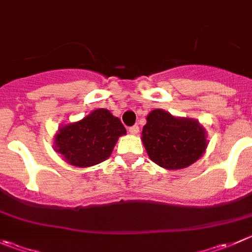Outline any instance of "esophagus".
Returning <instances> with one entry per match:
<instances>
[{"label":"esophagus","mask_w":252,"mask_h":252,"mask_svg":"<svg viewBox=\"0 0 252 252\" xmlns=\"http://www.w3.org/2000/svg\"><path fill=\"white\" fill-rule=\"evenodd\" d=\"M129 133H130V134H138V133H139V126H138V124H135V126H129Z\"/></svg>","instance_id":"esophagus-1"}]
</instances>
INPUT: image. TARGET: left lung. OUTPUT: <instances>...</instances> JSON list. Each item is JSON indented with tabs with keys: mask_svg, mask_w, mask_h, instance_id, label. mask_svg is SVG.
I'll list each match as a JSON object with an SVG mask.
<instances>
[{
	"mask_svg": "<svg viewBox=\"0 0 252 252\" xmlns=\"http://www.w3.org/2000/svg\"><path fill=\"white\" fill-rule=\"evenodd\" d=\"M146 121L141 139L149 158L161 167L185 168L206 150V131L198 122L175 118L161 109L150 112Z\"/></svg>",
	"mask_w": 252,
	"mask_h": 252,
	"instance_id": "1",
	"label": "left lung"
}]
</instances>
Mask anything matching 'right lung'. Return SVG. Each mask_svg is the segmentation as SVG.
<instances>
[{
    "mask_svg": "<svg viewBox=\"0 0 252 252\" xmlns=\"http://www.w3.org/2000/svg\"><path fill=\"white\" fill-rule=\"evenodd\" d=\"M126 133L122 122L111 112L96 109L82 121L60 128L55 150L71 165L94 166L109 158L118 138Z\"/></svg>",
    "mask_w": 252,
    "mask_h": 252,
    "instance_id": "obj_1",
    "label": "right lung"
}]
</instances>
